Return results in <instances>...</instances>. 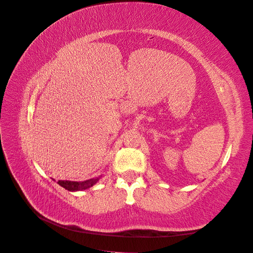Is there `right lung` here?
<instances>
[{"instance_id": "1", "label": "right lung", "mask_w": 253, "mask_h": 253, "mask_svg": "<svg viewBox=\"0 0 253 253\" xmlns=\"http://www.w3.org/2000/svg\"><path fill=\"white\" fill-rule=\"evenodd\" d=\"M99 178H90L85 181H70V180H59L58 183L63 187L64 189L68 191H81V190H85L90 188L91 186H94L95 183L98 181Z\"/></svg>"}]
</instances>
